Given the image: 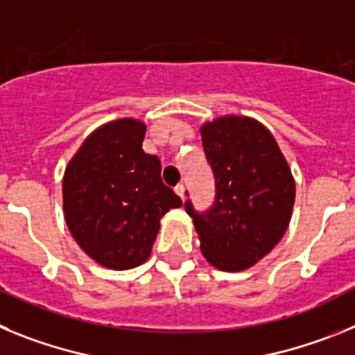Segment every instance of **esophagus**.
Instances as JSON below:
<instances>
[{
	"label": "esophagus",
	"instance_id": "obj_1",
	"mask_svg": "<svg viewBox=\"0 0 355 355\" xmlns=\"http://www.w3.org/2000/svg\"><path fill=\"white\" fill-rule=\"evenodd\" d=\"M174 190H175V193H178V196L181 197V199H184V184L183 183L178 184V187H175Z\"/></svg>",
	"mask_w": 355,
	"mask_h": 355
}]
</instances>
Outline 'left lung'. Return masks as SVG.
Segmentation results:
<instances>
[{
    "mask_svg": "<svg viewBox=\"0 0 355 355\" xmlns=\"http://www.w3.org/2000/svg\"><path fill=\"white\" fill-rule=\"evenodd\" d=\"M215 180L206 211L184 202L200 250L213 266L245 270L283 238L295 202V181L270 131L247 117H224L200 130Z\"/></svg>",
    "mask_w": 355,
    "mask_h": 355,
    "instance_id": "obj_1",
    "label": "left lung"
}]
</instances>
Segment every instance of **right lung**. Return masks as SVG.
Here are the masks:
<instances>
[{
  "label": "right lung",
  "mask_w": 355,
  "mask_h": 355,
  "mask_svg": "<svg viewBox=\"0 0 355 355\" xmlns=\"http://www.w3.org/2000/svg\"><path fill=\"white\" fill-rule=\"evenodd\" d=\"M146 124L119 119L97 128L64 175L69 231L94 261L128 270L149 258L159 218L183 202L162 181V163L142 149Z\"/></svg>",
  "instance_id": "right-lung-1"
}]
</instances>
